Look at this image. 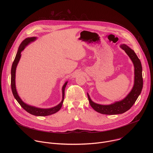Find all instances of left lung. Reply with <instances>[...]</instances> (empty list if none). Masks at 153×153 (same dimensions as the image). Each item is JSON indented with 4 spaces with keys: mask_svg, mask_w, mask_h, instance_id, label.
<instances>
[{
    "mask_svg": "<svg viewBox=\"0 0 153 153\" xmlns=\"http://www.w3.org/2000/svg\"><path fill=\"white\" fill-rule=\"evenodd\" d=\"M120 47L123 50L130 59L133 62L134 67V81L132 90L122 100L115 102L110 105L98 104L91 99L90 95H88L90 105L94 110L101 114L108 115H114L122 114L132 107L138 97L141 93L143 88L142 78V67L141 62L137 56L131 48L125 44H122Z\"/></svg>",
    "mask_w": 153,
    "mask_h": 153,
    "instance_id": "left-lung-1",
    "label": "left lung"
}]
</instances>
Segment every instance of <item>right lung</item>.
<instances>
[{
    "mask_svg": "<svg viewBox=\"0 0 153 153\" xmlns=\"http://www.w3.org/2000/svg\"><path fill=\"white\" fill-rule=\"evenodd\" d=\"M37 39L36 37H27L26 38L23 42L20 43V45L18 48L17 54L16 55V57L14 59V60L13 63L11 70V90L13 94V96L14 98L16 99V100L18 102V103L20 104V105L22 107L25 111H27L30 114L36 116H50L53 114H54L59 111L62 106L64 96H65V87H66L67 84L68 83V81L65 82V83L63 84L62 86V100L60 102L59 104L57 105L50 108H37L34 106H31L30 105L27 104L23 100L20 99L19 96L18 95L17 91L16 90V68L18 65V63L20 60V57H21V53L22 51L24 50L25 47L28 45L30 43L35 41Z\"/></svg>",
    "mask_w": 153,
    "mask_h": 153,
    "instance_id": "1",
    "label": "right lung"
}]
</instances>
